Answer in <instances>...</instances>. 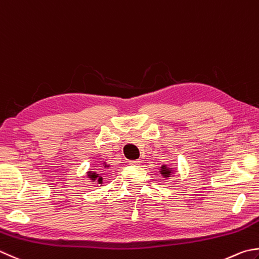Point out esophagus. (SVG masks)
Listing matches in <instances>:
<instances>
[{
  "label": "esophagus",
  "mask_w": 259,
  "mask_h": 259,
  "mask_svg": "<svg viewBox=\"0 0 259 259\" xmlns=\"http://www.w3.org/2000/svg\"><path fill=\"white\" fill-rule=\"evenodd\" d=\"M130 164L131 165H139V164H141V161L140 160H131Z\"/></svg>",
  "instance_id": "esophagus-1"
}]
</instances>
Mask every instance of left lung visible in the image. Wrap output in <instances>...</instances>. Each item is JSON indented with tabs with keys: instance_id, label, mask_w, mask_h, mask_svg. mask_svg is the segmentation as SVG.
<instances>
[{
	"instance_id": "left-lung-1",
	"label": "left lung",
	"mask_w": 259,
	"mask_h": 259,
	"mask_svg": "<svg viewBox=\"0 0 259 259\" xmlns=\"http://www.w3.org/2000/svg\"><path fill=\"white\" fill-rule=\"evenodd\" d=\"M162 169H161V175H163L164 177H169V175L171 174V170H170L169 168H167L165 167V165H162V167H161Z\"/></svg>"
}]
</instances>
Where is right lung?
<instances>
[{
	"instance_id": "right-lung-1",
	"label": "right lung",
	"mask_w": 259,
	"mask_h": 259,
	"mask_svg": "<svg viewBox=\"0 0 259 259\" xmlns=\"http://www.w3.org/2000/svg\"><path fill=\"white\" fill-rule=\"evenodd\" d=\"M105 165H106V164H105ZM88 176H89L92 182H97V183H99V184L102 183V177H100V176H99L98 174L89 171V172H88Z\"/></svg>"
}]
</instances>
